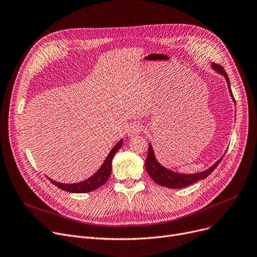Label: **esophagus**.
Wrapping results in <instances>:
<instances>
[{"label": "esophagus", "mask_w": 257, "mask_h": 257, "mask_svg": "<svg viewBox=\"0 0 257 257\" xmlns=\"http://www.w3.org/2000/svg\"><path fill=\"white\" fill-rule=\"evenodd\" d=\"M143 130H144V128L140 124H132L128 128V137L133 138L136 136H139L140 133L143 132Z\"/></svg>", "instance_id": "obj_1"}]
</instances>
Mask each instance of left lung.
Returning a JSON list of instances; mask_svg holds the SVG:
<instances>
[{
    "label": "left lung",
    "instance_id": "obj_1",
    "mask_svg": "<svg viewBox=\"0 0 257 257\" xmlns=\"http://www.w3.org/2000/svg\"><path fill=\"white\" fill-rule=\"evenodd\" d=\"M212 67L218 73L222 74L225 77V79L227 81L228 87H229V91H230L231 97L234 100L231 88H230V82H229V78L227 76V73L224 70V67L220 64H215V63L212 64ZM222 158L220 160H218L217 163H215L211 168H209L208 170H206L203 173L191 174V175L179 174V173H175L173 171H170V170L164 168L163 166H160L158 164V161L156 160L154 152H153V148L150 144L149 145V150H148V156H147L146 163H145V167H146L147 173L150 175V177L152 178V180L155 183H157L161 186L169 187V188H182V187L191 185V184H193V183H195V182H197L201 179L206 178L208 175H210L213 172V170L219 166Z\"/></svg>",
    "mask_w": 257,
    "mask_h": 257
}]
</instances>
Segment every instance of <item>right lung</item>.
Returning a JSON list of instances; mask_svg holds the SVG:
<instances>
[{"instance_id": "add662e5", "label": "right lung", "mask_w": 257, "mask_h": 257, "mask_svg": "<svg viewBox=\"0 0 257 257\" xmlns=\"http://www.w3.org/2000/svg\"><path fill=\"white\" fill-rule=\"evenodd\" d=\"M121 145H123V140H120L113 147V149L110 151L109 154H108L107 158L105 159L104 164L99 169V171L94 175H92L90 178H88L82 182L73 183V184H64V183H58L50 178H49V180L53 184H55L57 187L61 188L62 191L69 192V193H89V192L97 190V188L102 186L105 182H107L108 179H109L111 170H112V168H111L112 158L115 155V153L117 152V150L121 147Z\"/></svg>"}]
</instances>
